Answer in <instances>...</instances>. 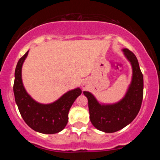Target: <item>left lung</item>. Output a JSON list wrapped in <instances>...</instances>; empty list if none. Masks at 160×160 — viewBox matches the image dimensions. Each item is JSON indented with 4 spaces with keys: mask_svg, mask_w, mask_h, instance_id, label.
Listing matches in <instances>:
<instances>
[{
    "mask_svg": "<svg viewBox=\"0 0 160 160\" xmlns=\"http://www.w3.org/2000/svg\"><path fill=\"white\" fill-rule=\"evenodd\" d=\"M133 70L132 81L123 99L118 103L102 105L89 92H83L89 104V118L95 128L104 132H115L133 121L138 113L143 100L144 79L135 55L123 49Z\"/></svg>",
    "mask_w": 160,
    "mask_h": 160,
    "instance_id": "1",
    "label": "left lung"
}]
</instances>
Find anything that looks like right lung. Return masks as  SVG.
Returning <instances> with one entry per match:
<instances>
[{"label":"right lung","mask_w":160,"mask_h":160,"mask_svg":"<svg viewBox=\"0 0 160 160\" xmlns=\"http://www.w3.org/2000/svg\"><path fill=\"white\" fill-rule=\"evenodd\" d=\"M28 52L20 58L15 71L13 92L20 114L34 131L43 134L59 132L67 125L70 108L82 91L78 88L68 92L49 104H41L33 100L26 92L22 81V66Z\"/></svg>","instance_id":"1"}]
</instances>
